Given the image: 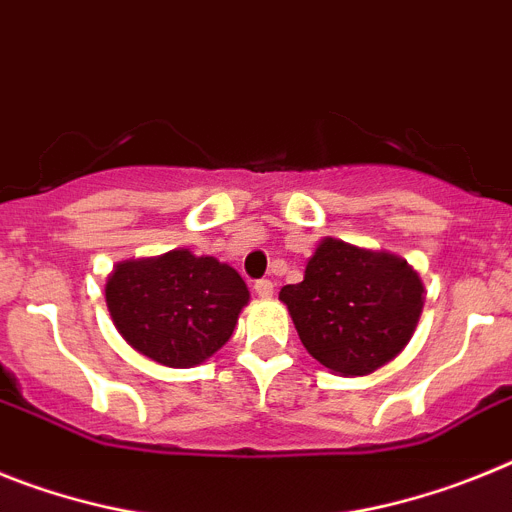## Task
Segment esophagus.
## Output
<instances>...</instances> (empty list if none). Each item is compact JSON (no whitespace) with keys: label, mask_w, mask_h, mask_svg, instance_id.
<instances>
[{"label":"esophagus","mask_w":512,"mask_h":512,"mask_svg":"<svg viewBox=\"0 0 512 512\" xmlns=\"http://www.w3.org/2000/svg\"><path fill=\"white\" fill-rule=\"evenodd\" d=\"M273 281H268V278H262V281L255 283V293L260 296V299H270L273 296Z\"/></svg>","instance_id":"1"}]
</instances>
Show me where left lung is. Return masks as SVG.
<instances>
[{
    "instance_id": "1",
    "label": "left lung",
    "mask_w": 512,
    "mask_h": 512,
    "mask_svg": "<svg viewBox=\"0 0 512 512\" xmlns=\"http://www.w3.org/2000/svg\"><path fill=\"white\" fill-rule=\"evenodd\" d=\"M407 260L322 239L304 281L281 288L311 358L342 376H366L410 342L425 304Z\"/></svg>"
}]
</instances>
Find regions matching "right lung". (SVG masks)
I'll return each mask as SVG.
<instances>
[{
  "instance_id": "add662e5",
  "label": "right lung",
  "mask_w": 512,
  "mask_h": 512,
  "mask_svg": "<svg viewBox=\"0 0 512 512\" xmlns=\"http://www.w3.org/2000/svg\"><path fill=\"white\" fill-rule=\"evenodd\" d=\"M113 324L133 350L170 368L211 358L250 301L247 283L216 257L170 250L123 260L105 283Z\"/></svg>"
}]
</instances>
